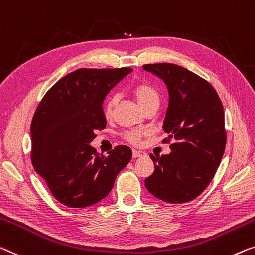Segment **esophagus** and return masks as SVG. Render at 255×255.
Returning <instances> with one entry per match:
<instances>
[{
    "label": "esophagus",
    "instance_id": "esophagus-1",
    "mask_svg": "<svg viewBox=\"0 0 255 255\" xmlns=\"http://www.w3.org/2000/svg\"><path fill=\"white\" fill-rule=\"evenodd\" d=\"M145 154V152L143 151H138V150H132V157L134 158H139L142 157V155Z\"/></svg>",
    "mask_w": 255,
    "mask_h": 255
}]
</instances>
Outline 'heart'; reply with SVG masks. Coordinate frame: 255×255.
<instances>
[{
    "instance_id": "obj_1",
    "label": "heart",
    "mask_w": 255,
    "mask_h": 255,
    "mask_svg": "<svg viewBox=\"0 0 255 255\" xmlns=\"http://www.w3.org/2000/svg\"><path fill=\"white\" fill-rule=\"evenodd\" d=\"M135 96L137 98V102L139 105L144 109L146 105H149L153 102H159V94L158 91L155 90L153 87H151L149 85H138L135 88ZM118 101L117 95H113L106 101L105 104V112L106 115H110L112 111L113 106L116 105ZM145 134V131L142 130V129H131V130H128L127 132H125V138L129 140L130 143H137L139 142V139L142 136Z\"/></svg>"
}]
</instances>
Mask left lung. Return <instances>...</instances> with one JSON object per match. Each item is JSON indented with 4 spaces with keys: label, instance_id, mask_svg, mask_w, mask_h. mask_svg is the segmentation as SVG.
Instances as JSON below:
<instances>
[{
    "label": "left lung",
    "instance_id": "8db88e82",
    "mask_svg": "<svg viewBox=\"0 0 255 255\" xmlns=\"http://www.w3.org/2000/svg\"><path fill=\"white\" fill-rule=\"evenodd\" d=\"M143 70L165 82L168 108L162 128L169 154L154 157V172L145 178L151 195L170 204L198 197L221 162L226 149L225 111L219 95L206 80L170 63L146 64Z\"/></svg>",
    "mask_w": 255,
    "mask_h": 255
}]
</instances>
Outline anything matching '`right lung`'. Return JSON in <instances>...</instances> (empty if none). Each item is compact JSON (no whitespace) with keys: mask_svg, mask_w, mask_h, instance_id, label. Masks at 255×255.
<instances>
[{"mask_svg":"<svg viewBox=\"0 0 255 255\" xmlns=\"http://www.w3.org/2000/svg\"><path fill=\"white\" fill-rule=\"evenodd\" d=\"M131 71L80 68L57 81L34 113L33 167L65 206L82 208L104 199L130 161V147L119 145L105 157L90 143L96 137L95 131L106 126V95Z\"/></svg>","mask_w":255,"mask_h":255,"instance_id":"obj_1","label":"right lung"}]
</instances>
